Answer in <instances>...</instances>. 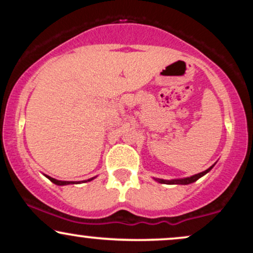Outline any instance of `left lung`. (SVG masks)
Segmentation results:
<instances>
[{
	"instance_id": "8db88e82",
	"label": "left lung",
	"mask_w": 253,
	"mask_h": 253,
	"mask_svg": "<svg viewBox=\"0 0 253 253\" xmlns=\"http://www.w3.org/2000/svg\"><path fill=\"white\" fill-rule=\"evenodd\" d=\"M211 168H213V167H211L210 169H207L206 171H202V172L197 173V175H194V176H191V177H188V178L172 179V181H167V179L156 178V181L159 182V183H164V184H190V183L197 181V179H199L200 177H202L203 175H206V173H207L208 171H210V170L211 169Z\"/></svg>"
}]
</instances>
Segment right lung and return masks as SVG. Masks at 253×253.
Segmentation results:
<instances>
[{
  "mask_svg": "<svg viewBox=\"0 0 253 253\" xmlns=\"http://www.w3.org/2000/svg\"><path fill=\"white\" fill-rule=\"evenodd\" d=\"M46 177H47L51 182H53L54 184H57V185H65V184H70V183H72V182H66V181H58V179H54V178H52V177H48V176H46ZM90 179H92V178H90ZM90 179H88V181H90Z\"/></svg>",
  "mask_w": 253,
  "mask_h": 253,
  "instance_id": "right-lung-1",
  "label": "right lung"
}]
</instances>
